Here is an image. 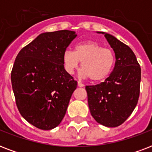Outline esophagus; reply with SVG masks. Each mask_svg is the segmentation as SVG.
Instances as JSON below:
<instances>
[{"label": "esophagus", "instance_id": "esophagus-1", "mask_svg": "<svg viewBox=\"0 0 152 152\" xmlns=\"http://www.w3.org/2000/svg\"><path fill=\"white\" fill-rule=\"evenodd\" d=\"M77 84H78V87H80V88H83V87H84V85H83V83H80V81H78V83H77Z\"/></svg>", "mask_w": 152, "mask_h": 152}]
</instances>
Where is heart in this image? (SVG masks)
Instances as JSON below:
<instances>
[{
  "label": "heart",
  "instance_id": "obj_1",
  "mask_svg": "<svg viewBox=\"0 0 152 152\" xmlns=\"http://www.w3.org/2000/svg\"><path fill=\"white\" fill-rule=\"evenodd\" d=\"M63 66L69 74H72L81 62L80 76L90 78L91 82L105 80L113 71L115 53L110 49L94 41L80 42L74 51H64L62 57Z\"/></svg>",
  "mask_w": 152,
  "mask_h": 152
}]
</instances>
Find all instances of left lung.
I'll use <instances>...</instances> for the list:
<instances>
[{
    "label": "left lung",
    "mask_w": 152,
    "mask_h": 152,
    "mask_svg": "<svg viewBox=\"0 0 152 152\" xmlns=\"http://www.w3.org/2000/svg\"><path fill=\"white\" fill-rule=\"evenodd\" d=\"M102 34L115 53L113 72L100 84L87 86L88 106L98 123L117 127L125 122L137 106L140 95L141 69L131 49L113 35Z\"/></svg>",
    "instance_id": "obj_1"
}]
</instances>
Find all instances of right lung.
Listing matches in <instances>:
<instances>
[{
	"label": "right lung",
	"mask_w": 152,
	"mask_h": 152,
	"mask_svg": "<svg viewBox=\"0 0 152 152\" xmlns=\"http://www.w3.org/2000/svg\"><path fill=\"white\" fill-rule=\"evenodd\" d=\"M76 35L68 30L42 33L15 58L11 80L16 106L23 118L38 129L59 125L77 87L62 61Z\"/></svg>",
	"instance_id": "add662e5"
}]
</instances>
